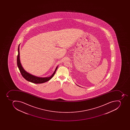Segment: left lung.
Segmentation results:
<instances>
[{"instance_id":"obj_1","label":"left lung","mask_w":130,"mask_h":130,"mask_svg":"<svg viewBox=\"0 0 130 130\" xmlns=\"http://www.w3.org/2000/svg\"><path fill=\"white\" fill-rule=\"evenodd\" d=\"M79 87H80V86H79Z\"/></svg>"}]
</instances>
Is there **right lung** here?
<instances>
[{"label": "right lung", "mask_w": 130, "mask_h": 130, "mask_svg": "<svg viewBox=\"0 0 130 130\" xmlns=\"http://www.w3.org/2000/svg\"><path fill=\"white\" fill-rule=\"evenodd\" d=\"M20 44L19 45L18 48V57H17V64H18V68L20 70V72L22 76L29 82L34 83L35 84L43 83L47 82L48 81L50 80L54 76V74H55L56 71L57 69L58 66L56 67L54 72L50 77H43V78L39 77L34 76V75L29 73L25 71L24 68H23V67L22 66V64L21 63L20 60Z\"/></svg>", "instance_id": "add662e5"}]
</instances>
